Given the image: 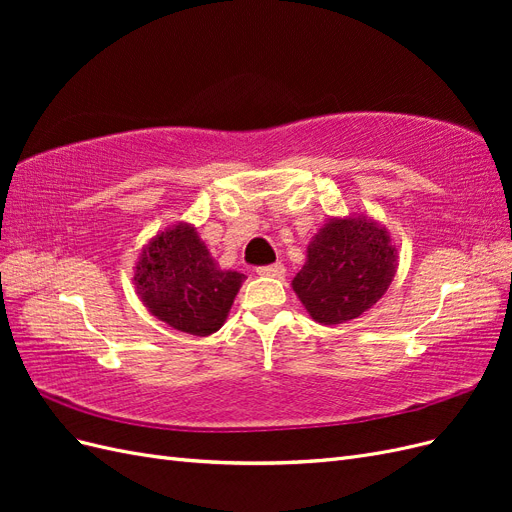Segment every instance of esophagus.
I'll return each mask as SVG.
<instances>
[{"instance_id":"obj_1","label":"esophagus","mask_w":512,"mask_h":512,"mask_svg":"<svg viewBox=\"0 0 512 512\" xmlns=\"http://www.w3.org/2000/svg\"><path fill=\"white\" fill-rule=\"evenodd\" d=\"M258 275H265V277H284L286 269L282 262H273V265H265V267H258L256 269Z\"/></svg>"}]
</instances>
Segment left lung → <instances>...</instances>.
I'll use <instances>...</instances> for the list:
<instances>
[{"label": "left lung", "mask_w": 512, "mask_h": 512, "mask_svg": "<svg viewBox=\"0 0 512 512\" xmlns=\"http://www.w3.org/2000/svg\"><path fill=\"white\" fill-rule=\"evenodd\" d=\"M395 267L397 250L386 228L363 215L329 220L309 243L292 288L316 322L342 324L382 299Z\"/></svg>", "instance_id": "obj_1"}]
</instances>
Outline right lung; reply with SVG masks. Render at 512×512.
Segmentation results:
<instances>
[{
  "mask_svg": "<svg viewBox=\"0 0 512 512\" xmlns=\"http://www.w3.org/2000/svg\"><path fill=\"white\" fill-rule=\"evenodd\" d=\"M243 273L222 271L190 224L156 235L136 265L134 284L149 312L170 327L205 337L218 331Z\"/></svg>",
  "mask_w": 512,
  "mask_h": 512,
  "instance_id": "1",
  "label": "right lung"
}]
</instances>
